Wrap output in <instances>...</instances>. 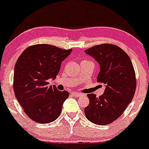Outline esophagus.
Instances as JSON below:
<instances>
[{"label":"esophagus","mask_w":149,"mask_h":149,"mask_svg":"<svg viewBox=\"0 0 149 149\" xmlns=\"http://www.w3.org/2000/svg\"><path fill=\"white\" fill-rule=\"evenodd\" d=\"M72 94H73V96H75V97H81V96H84V94L79 92H72Z\"/></svg>","instance_id":"34e87169"}]
</instances>
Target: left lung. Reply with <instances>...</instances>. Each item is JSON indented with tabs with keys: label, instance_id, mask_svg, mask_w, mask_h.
Wrapping results in <instances>:
<instances>
[{
	"label": "left lung",
	"instance_id": "8db88e82",
	"mask_svg": "<svg viewBox=\"0 0 149 149\" xmlns=\"http://www.w3.org/2000/svg\"><path fill=\"white\" fill-rule=\"evenodd\" d=\"M99 63V83L105 84L104 92L99 97L87 94L89 104L84 109L87 119L104 125L116 120L131 102L136 89V78L130 57L112 44H102L86 49Z\"/></svg>",
	"mask_w": 149,
	"mask_h": 149
}]
</instances>
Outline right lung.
<instances>
[{
    "label": "right lung",
    "instance_id": "add662e5",
    "mask_svg": "<svg viewBox=\"0 0 149 149\" xmlns=\"http://www.w3.org/2000/svg\"><path fill=\"white\" fill-rule=\"evenodd\" d=\"M53 45L38 44L25 49L18 58L13 73V91L25 113L31 120L49 123L60 116L67 91L49 86L55 79L61 63L71 52Z\"/></svg>",
    "mask_w": 149,
    "mask_h": 149
}]
</instances>
